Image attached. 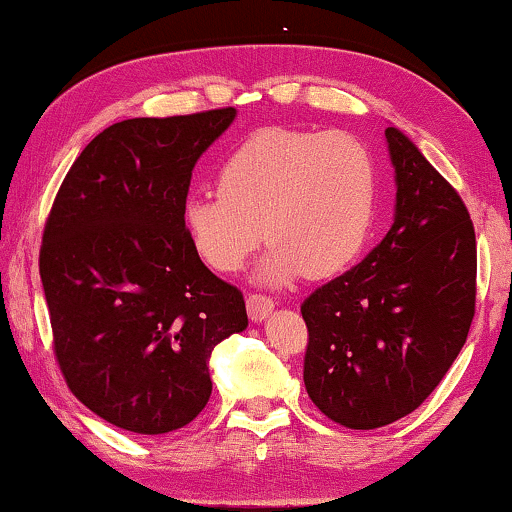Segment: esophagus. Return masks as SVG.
Instances as JSON below:
<instances>
[{"instance_id":"esophagus-1","label":"esophagus","mask_w":512,"mask_h":512,"mask_svg":"<svg viewBox=\"0 0 512 512\" xmlns=\"http://www.w3.org/2000/svg\"><path fill=\"white\" fill-rule=\"evenodd\" d=\"M246 306H248L250 320L264 322L273 313V306H276V304H273V299L264 297V294H248Z\"/></svg>"}]
</instances>
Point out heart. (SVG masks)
I'll use <instances>...</instances> for the list:
<instances>
[{"label":"heart","instance_id":"obj_1","mask_svg":"<svg viewBox=\"0 0 512 512\" xmlns=\"http://www.w3.org/2000/svg\"><path fill=\"white\" fill-rule=\"evenodd\" d=\"M378 181L376 155L348 132L259 129L222 162L218 192L185 199L183 227L215 271H239L266 234L259 280L327 278L364 248Z\"/></svg>","mask_w":512,"mask_h":512}]
</instances>
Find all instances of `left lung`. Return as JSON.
I'll use <instances>...</instances> for the list:
<instances>
[{
    "label": "left lung",
    "mask_w": 512,
    "mask_h": 512,
    "mask_svg": "<svg viewBox=\"0 0 512 512\" xmlns=\"http://www.w3.org/2000/svg\"><path fill=\"white\" fill-rule=\"evenodd\" d=\"M385 141L397 185L390 232L301 304L306 392L348 429L413 413L464 348L475 311L464 201L401 129L387 127Z\"/></svg>",
    "instance_id": "obj_1"
}]
</instances>
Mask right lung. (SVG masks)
I'll return each mask as SVG.
<instances>
[{"mask_svg":"<svg viewBox=\"0 0 512 512\" xmlns=\"http://www.w3.org/2000/svg\"><path fill=\"white\" fill-rule=\"evenodd\" d=\"M236 109L132 118L95 136L57 192L39 273L69 390L115 427L157 436L211 397V352L248 327L246 301L194 253V164Z\"/></svg>","mask_w":512,"mask_h":512,"instance_id":"obj_1","label":"right lung"}]
</instances>
